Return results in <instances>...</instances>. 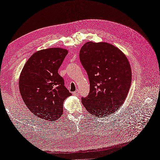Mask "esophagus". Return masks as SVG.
Instances as JSON below:
<instances>
[{
    "mask_svg": "<svg viewBox=\"0 0 160 160\" xmlns=\"http://www.w3.org/2000/svg\"><path fill=\"white\" fill-rule=\"evenodd\" d=\"M79 91L78 90H77L76 91H75L73 93V95H75V96H77V95H79Z\"/></svg>",
    "mask_w": 160,
    "mask_h": 160,
    "instance_id": "1",
    "label": "esophagus"
}]
</instances>
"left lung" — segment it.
<instances>
[{"label": "left lung", "instance_id": "obj_1", "mask_svg": "<svg viewBox=\"0 0 160 160\" xmlns=\"http://www.w3.org/2000/svg\"><path fill=\"white\" fill-rule=\"evenodd\" d=\"M79 59L87 71L90 91L82 103L98 118L116 112L123 103L132 83L129 62L118 48L108 42H87Z\"/></svg>", "mask_w": 160, "mask_h": 160}]
</instances>
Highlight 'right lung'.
<instances>
[{"mask_svg":"<svg viewBox=\"0 0 160 160\" xmlns=\"http://www.w3.org/2000/svg\"><path fill=\"white\" fill-rule=\"evenodd\" d=\"M67 53L61 48L41 50L23 67L19 79L20 93L28 109L37 118L51 122L63 113L64 101L72 94L58 70Z\"/></svg>","mask_w":160,"mask_h":160,"instance_id":"obj_1","label":"right lung"}]
</instances>
